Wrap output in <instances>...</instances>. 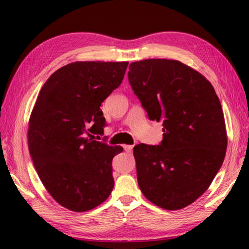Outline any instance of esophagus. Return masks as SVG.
Returning a JSON list of instances; mask_svg holds the SVG:
<instances>
[{
    "instance_id": "esophagus-1",
    "label": "esophagus",
    "mask_w": 249,
    "mask_h": 249,
    "mask_svg": "<svg viewBox=\"0 0 249 249\" xmlns=\"http://www.w3.org/2000/svg\"><path fill=\"white\" fill-rule=\"evenodd\" d=\"M123 86H124V87H126V88H127V87H128V83H127V82H126V80H124V83H123Z\"/></svg>"
}]
</instances>
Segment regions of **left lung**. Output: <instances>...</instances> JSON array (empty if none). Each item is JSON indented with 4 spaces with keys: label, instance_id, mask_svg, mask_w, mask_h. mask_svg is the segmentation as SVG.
<instances>
[{
    "label": "left lung",
    "instance_id": "1",
    "mask_svg": "<svg viewBox=\"0 0 249 249\" xmlns=\"http://www.w3.org/2000/svg\"><path fill=\"white\" fill-rule=\"evenodd\" d=\"M128 62L75 61L61 67L41 88L28 125V149L53 199L86 212L114 187L112 159L123 151L104 137L101 103L123 81Z\"/></svg>",
    "mask_w": 249,
    "mask_h": 249
}]
</instances>
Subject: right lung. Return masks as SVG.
Returning a JSON list of instances; mask_svg holds the SVG:
<instances>
[{
	"label": "right lung",
	"instance_id": "add662e5",
	"mask_svg": "<svg viewBox=\"0 0 249 249\" xmlns=\"http://www.w3.org/2000/svg\"><path fill=\"white\" fill-rule=\"evenodd\" d=\"M128 81L162 142L134 147L138 187L165 210H180L208 190L224 160L227 133L212 84L178 60L146 59L129 66Z\"/></svg>",
	"mask_w": 249,
	"mask_h": 249
}]
</instances>
